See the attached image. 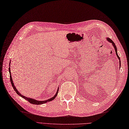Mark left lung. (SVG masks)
I'll use <instances>...</instances> for the list:
<instances>
[{"instance_id": "8db88e82", "label": "left lung", "mask_w": 129, "mask_h": 129, "mask_svg": "<svg viewBox=\"0 0 129 129\" xmlns=\"http://www.w3.org/2000/svg\"><path fill=\"white\" fill-rule=\"evenodd\" d=\"M106 39L107 40V41L109 42H110V43H112V45H113V47H114V48H115V53H116V55H117V57H118V60H119V66H120V67H121V60H120V57H119V56L118 55V54H117V48H116V45H115V43L113 42V41H112V39H110V38H106ZM120 68V67H119Z\"/></svg>"}]
</instances>
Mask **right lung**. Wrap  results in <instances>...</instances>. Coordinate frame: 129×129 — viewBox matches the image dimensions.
Returning a JSON list of instances; mask_svg holds the SVG:
<instances>
[{"label":"right lung","mask_w":129,"mask_h":129,"mask_svg":"<svg viewBox=\"0 0 129 129\" xmlns=\"http://www.w3.org/2000/svg\"><path fill=\"white\" fill-rule=\"evenodd\" d=\"M10 63L11 62H10ZM9 73H10V81H11V84L12 85L13 87V89H14L15 90V91L16 92V93H17V94L19 95L20 96H21L22 98H24V99H25L26 100L28 101L31 104H34V105H41V104H45V103H47V102H49V101H51L53 100H54L55 97L57 96V93H58V91H59V88L58 89H57V92L56 93V94L54 95V96H53L52 98H51L48 99V100H44V101H38V100H35V99H31V98H28V97H26L25 96H23V95H22L21 93L18 91V90H17V89L16 88L15 85H14V83H13V79L12 78V76H11V70H10V67L9 68Z\"/></svg>","instance_id":"obj_1"}]
</instances>
